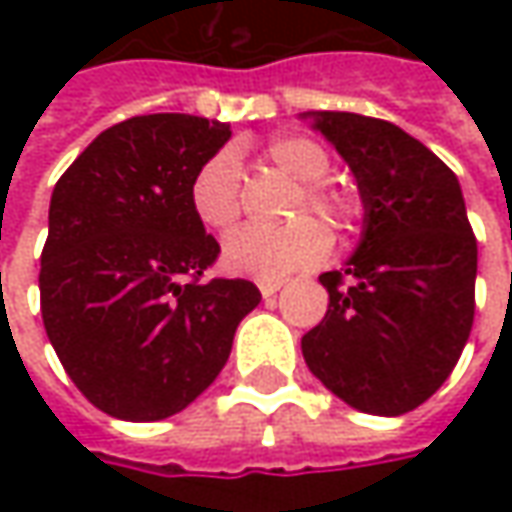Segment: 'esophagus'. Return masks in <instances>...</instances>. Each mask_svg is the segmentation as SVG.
<instances>
[{
	"mask_svg": "<svg viewBox=\"0 0 512 512\" xmlns=\"http://www.w3.org/2000/svg\"><path fill=\"white\" fill-rule=\"evenodd\" d=\"M282 279H270V282H259V290H262V296L270 299V296H276V290H282Z\"/></svg>",
	"mask_w": 512,
	"mask_h": 512,
	"instance_id": "esophagus-1",
	"label": "esophagus"
}]
</instances>
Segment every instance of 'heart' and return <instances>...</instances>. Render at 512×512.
<instances>
[{
	"label": "heart",
	"instance_id": "b5f03b06",
	"mask_svg": "<svg viewBox=\"0 0 512 512\" xmlns=\"http://www.w3.org/2000/svg\"><path fill=\"white\" fill-rule=\"evenodd\" d=\"M265 162L302 182L293 202V216L307 210L319 213L325 222L339 230H350L359 219V202L339 187L325 185L322 179L330 170L327 150L307 136H276L265 145ZM196 219L213 230L225 233L242 216V170L233 150H216L196 168L187 190ZM330 233L319 219H299L293 225L267 230V227H242L222 247V265L247 279H282L287 273L325 262L330 253Z\"/></svg>",
	"mask_w": 512,
	"mask_h": 512
}]
</instances>
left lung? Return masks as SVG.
<instances>
[{
	"label": "left lung",
	"instance_id": "left-lung-1",
	"mask_svg": "<svg viewBox=\"0 0 512 512\" xmlns=\"http://www.w3.org/2000/svg\"><path fill=\"white\" fill-rule=\"evenodd\" d=\"M353 170L362 242L322 273L325 319L302 336L310 373L350 407L402 416L427 402L462 356L476 313V236L456 173L393 122L302 113Z\"/></svg>",
	"mask_w": 512,
	"mask_h": 512
}]
</instances>
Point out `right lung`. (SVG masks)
Returning a JSON list of instances; mask_svg holds the SVG:
<instances>
[{
    "label": "right lung",
    "mask_w": 512,
    "mask_h": 512,
    "mask_svg": "<svg viewBox=\"0 0 512 512\" xmlns=\"http://www.w3.org/2000/svg\"><path fill=\"white\" fill-rule=\"evenodd\" d=\"M227 139L230 125L216 119L133 116L102 130L53 187L42 322L73 384L113 419L159 422L185 410L222 373L236 327L262 302L247 279L199 282L219 242L187 190Z\"/></svg>",
    "instance_id": "add662e5"
}]
</instances>
